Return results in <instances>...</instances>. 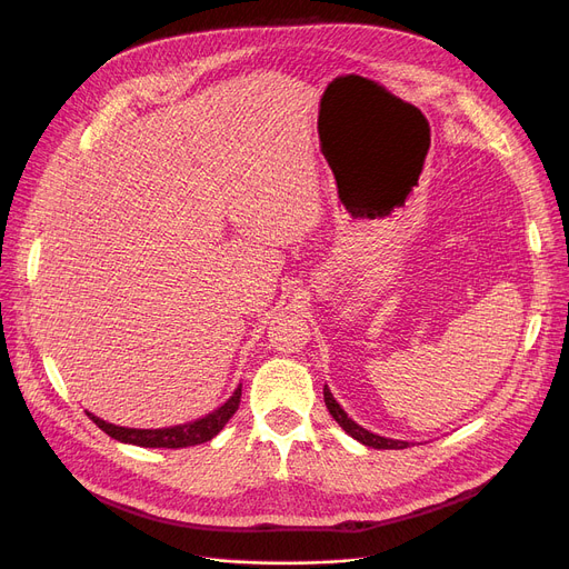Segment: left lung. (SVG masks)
<instances>
[{"mask_svg": "<svg viewBox=\"0 0 569 569\" xmlns=\"http://www.w3.org/2000/svg\"><path fill=\"white\" fill-rule=\"evenodd\" d=\"M322 395H325V406H327V410H330V415H332L335 420L339 422V427H341L348 436H352L355 440H360V442H362V445H367V447H373V450H406V447H410L406 440L382 438V436H376V433H371V431L362 429V427L357 425V422H352L350 417L346 415V410L337 403V399L332 397L330 387H327V385H325Z\"/></svg>", "mask_w": 569, "mask_h": 569, "instance_id": "1", "label": "left lung"}]
</instances>
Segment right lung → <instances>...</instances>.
Instances as JSON below:
<instances>
[{
  "label": "right lung",
  "instance_id": "add662e5",
  "mask_svg": "<svg viewBox=\"0 0 569 569\" xmlns=\"http://www.w3.org/2000/svg\"><path fill=\"white\" fill-rule=\"evenodd\" d=\"M239 399H242V387H237L234 395L214 412L204 415L202 420L189 422V425H179L170 429H127V427H114L103 420H99L97 415L87 412L89 420H92L101 431H106L110 438L119 442H131L140 447H168V450H177V447H191L212 440L234 415L239 408Z\"/></svg>",
  "mask_w": 569,
  "mask_h": 569
}]
</instances>
